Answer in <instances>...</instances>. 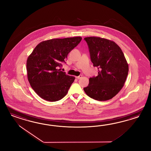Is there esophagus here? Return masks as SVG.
I'll use <instances>...</instances> for the list:
<instances>
[{
  "mask_svg": "<svg viewBox=\"0 0 151 151\" xmlns=\"http://www.w3.org/2000/svg\"><path fill=\"white\" fill-rule=\"evenodd\" d=\"M82 78V75H79L78 76H76V78H78V79H80V78Z\"/></svg>",
  "mask_w": 151,
  "mask_h": 151,
  "instance_id": "obj_1",
  "label": "esophagus"
}]
</instances>
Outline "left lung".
I'll list each match as a JSON object with an SVG mask.
<instances>
[{
    "label": "left lung",
    "instance_id": "left-lung-1",
    "mask_svg": "<svg viewBox=\"0 0 151 151\" xmlns=\"http://www.w3.org/2000/svg\"><path fill=\"white\" fill-rule=\"evenodd\" d=\"M91 62L98 75L89 78L83 88L87 96L96 100H109L122 89L128 75V65L124 53L114 41L100 37H85Z\"/></svg>",
    "mask_w": 151,
    "mask_h": 151
}]
</instances>
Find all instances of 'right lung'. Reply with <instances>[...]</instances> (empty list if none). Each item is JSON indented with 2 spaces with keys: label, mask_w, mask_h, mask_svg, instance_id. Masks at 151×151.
<instances>
[{
  "label": "right lung",
  "mask_w": 151,
  "mask_h": 151,
  "mask_svg": "<svg viewBox=\"0 0 151 151\" xmlns=\"http://www.w3.org/2000/svg\"><path fill=\"white\" fill-rule=\"evenodd\" d=\"M82 40L80 37L52 39L39 43L27 61V79L34 91L45 100L54 102L67 94L75 80L58 68Z\"/></svg>",
  "instance_id": "add662e5"
}]
</instances>
